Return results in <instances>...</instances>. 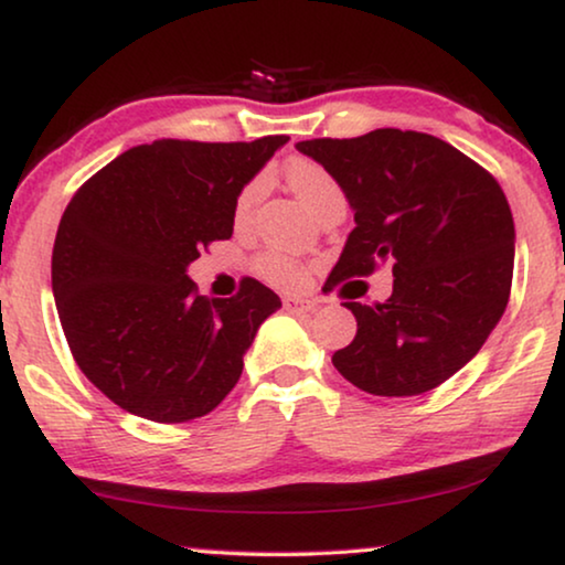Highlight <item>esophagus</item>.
<instances>
[{
  "label": "esophagus",
  "mask_w": 565,
  "mask_h": 565,
  "mask_svg": "<svg viewBox=\"0 0 565 565\" xmlns=\"http://www.w3.org/2000/svg\"><path fill=\"white\" fill-rule=\"evenodd\" d=\"M282 306H285V311L292 316H306L313 311V303H308V300H300V298H285Z\"/></svg>",
  "instance_id": "34e87169"
}]
</instances>
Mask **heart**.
<instances>
[{"label":"heart","mask_w":565,"mask_h":565,"mask_svg":"<svg viewBox=\"0 0 565 565\" xmlns=\"http://www.w3.org/2000/svg\"><path fill=\"white\" fill-rule=\"evenodd\" d=\"M285 180H288L290 190L296 192L300 203H303L308 211H313L316 205L323 203V200L331 195H339V184L334 182L327 169L316 164L311 159H292L288 167H285ZM262 192V182L254 180L242 190V195L236 200V218L244 221L246 215L252 213V207L257 205ZM259 275L265 280L280 285V288H298L306 280V267L300 265L296 257H288V254L269 252L262 254L257 262Z\"/></svg>","instance_id":"heart-1"}]
</instances>
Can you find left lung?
I'll list each match as a JSON object with an SVG mask.
<instances>
[{
    "mask_svg": "<svg viewBox=\"0 0 565 565\" xmlns=\"http://www.w3.org/2000/svg\"><path fill=\"white\" fill-rule=\"evenodd\" d=\"M296 149L334 177L354 213L327 288L393 267L385 303H344L358 319L334 367L373 396H419L476 358L504 316L514 221L493 177L416 130L313 138Z\"/></svg>",
    "mask_w": 565,
    "mask_h": 565,
    "instance_id": "left-lung-1",
    "label": "left lung"
}]
</instances>
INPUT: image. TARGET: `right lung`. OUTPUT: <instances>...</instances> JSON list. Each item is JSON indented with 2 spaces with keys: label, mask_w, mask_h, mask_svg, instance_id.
<instances>
[{
  "label": "right lung",
  "mask_w": 565,
  "mask_h": 565,
  "mask_svg": "<svg viewBox=\"0 0 565 565\" xmlns=\"http://www.w3.org/2000/svg\"><path fill=\"white\" fill-rule=\"evenodd\" d=\"M288 141L134 146L66 205L51 259L61 327L82 373L128 414L198 419L242 377L280 298L252 277L236 298L198 296L188 267L231 238L238 195Z\"/></svg>",
  "instance_id": "1"
}]
</instances>
